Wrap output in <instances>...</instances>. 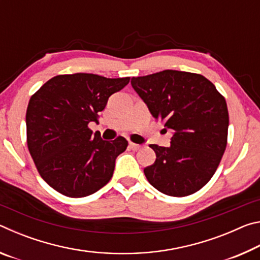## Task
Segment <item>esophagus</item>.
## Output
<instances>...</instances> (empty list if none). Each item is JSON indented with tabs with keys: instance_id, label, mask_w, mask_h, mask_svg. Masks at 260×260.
Returning <instances> with one entry per match:
<instances>
[{
	"instance_id": "obj_1",
	"label": "esophagus",
	"mask_w": 260,
	"mask_h": 260,
	"mask_svg": "<svg viewBox=\"0 0 260 260\" xmlns=\"http://www.w3.org/2000/svg\"><path fill=\"white\" fill-rule=\"evenodd\" d=\"M129 148L132 149V150H139V149L141 148L140 144H136V143H133V142H129Z\"/></svg>"
}]
</instances>
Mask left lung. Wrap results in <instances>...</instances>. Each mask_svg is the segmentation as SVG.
Here are the masks:
<instances>
[{"label":"left lung","instance_id":"8db88e82","mask_svg":"<svg viewBox=\"0 0 260 260\" xmlns=\"http://www.w3.org/2000/svg\"><path fill=\"white\" fill-rule=\"evenodd\" d=\"M131 83L152 117L173 131L170 147L149 146L156 160L144 169L148 181L169 196L199 191L213 177L227 146L225 98L205 77L175 70L132 78Z\"/></svg>","mask_w":260,"mask_h":260}]
</instances>
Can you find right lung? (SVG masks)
Instances as JSON below:
<instances>
[{
  "mask_svg": "<svg viewBox=\"0 0 260 260\" xmlns=\"http://www.w3.org/2000/svg\"><path fill=\"white\" fill-rule=\"evenodd\" d=\"M129 78L91 73L60 74L32 95L26 111L27 147L41 178L73 199L100 190L112 178L116 158L128 142L104 141L88 124L98 121L112 94Z\"/></svg>",
  "mask_w": 260,
  "mask_h": 260,
  "instance_id": "right-lung-1",
  "label": "right lung"
}]
</instances>
